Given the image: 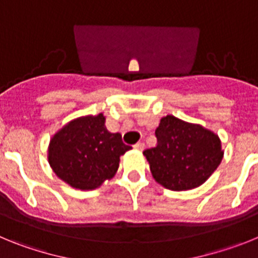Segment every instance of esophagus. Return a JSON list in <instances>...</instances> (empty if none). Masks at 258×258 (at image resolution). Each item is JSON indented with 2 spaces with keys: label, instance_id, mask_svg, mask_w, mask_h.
I'll list each match as a JSON object with an SVG mask.
<instances>
[{
  "label": "esophagus",
  "instance_id": "1",
  "mask_svg": "<svg viewBox=\"0 0 258 258\" xmlns=\"http://www.w3.org/2000/svg\"><path fill=\"white\" fill-rule=\"evenodd\" d=\"M134 149L138 150V151H142V150L145 149V143H143V142L136 143V145H134Z\"/></svg>",
  "mask_w": 258,
  "mask_h": 258
}]
</instances>
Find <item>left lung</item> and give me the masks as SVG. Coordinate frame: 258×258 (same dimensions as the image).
<instances>
[{"mask_svg": "<svg viewBox=\"0 0 258 258\" xmlns=\"http://www.w3.org/2000/svg\"><path fill=\"white\" fill-rule=\"evenodd\" d=\"M157 143L143 151L155 181L172 191L202 186L222 161L220 137L200 124L173 115L160 118Z\"/></svg>", "mask_w": 258, "mask_h": 258, "instance_id": "1", "label": "left lung"}]
</instances>
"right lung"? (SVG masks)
<instances>
[{"instance_id": "add662e5", "label": "right lung", "mask_w": 258, "mask_h": 258, "mask_svg": "<svg viewBox=\"0 0 258 258\" xmlns=\"http://www.w3.org/2000/svg\"><path fill=\"white\" fill-rule=\"evenodd\" d=\"M106 116L72 118L50 138L47 161L56 177L77 190H95L113 178L120 156L132 149L106 127Z\"/></svg>"}]
</instances>
